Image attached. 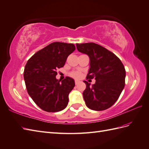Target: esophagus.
<instances>
[{"label": "esophagus", "instance_id": "obj_1", "mask_svg": "<svg viewBox=\"0 0 149 149\" xmlns=\"http://www.w3.org/2000/svg\"><path fill=\"white\" fill-rule=\"evenodd\" d=\"M79 84V81H78V80H76L75 81V84L76 85H77V84Z\"/></svg>", "mask_w": 149, "mask_h": 149}]
</instances>
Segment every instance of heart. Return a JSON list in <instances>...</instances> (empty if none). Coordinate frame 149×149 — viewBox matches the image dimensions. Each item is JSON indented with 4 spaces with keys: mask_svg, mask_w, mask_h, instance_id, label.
I'll list each match as a JSON object with an SVG mask.
<instances>
[{
    "mask_svg": "<svg viewBox=\"0 0 149 149\" xmlns=\"http://www.w3.org/2000/svg\"><path fill=\"white\" fill-rule=\"evenodd\" d=\"M70 75L71 76H72V77H73L74 78H79L81 77V74L80 72H78V71H73L72 73H71Z\"/></svg>",
    "mask_w": 149,
    "mask_h": 149,
    "instance_id": "b5f03b06",
    "label": "heart"
}]
</instances>
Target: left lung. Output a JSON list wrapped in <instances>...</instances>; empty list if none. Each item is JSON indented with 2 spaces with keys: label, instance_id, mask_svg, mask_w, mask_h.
Here are the masks:
<instances>
[{
  "label": "left lung",
  "instance_id": "left-lung-1",
  "mask_svg": "<svg viewBox=\"0 0 149 149\" xmlns=\"http://www.w3.org/2000/svg\"><path fill=\"white\" fill-rule=\"evenodd\" d=\"M76 47L90 57L86 78L96 79L91 86L84 81L86 87L83 95L86 105L93 110H107L116 102L124 88L126 73L123 63L114 53L94 42L76 44Z\"/></svg>",
  "mask_w": 149,
  "mask_h": 149
}]
</instances>
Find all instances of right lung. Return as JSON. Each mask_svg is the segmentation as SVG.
Returning a JSON list of instances; mask_svg holds the SVG:
<instances>
[{
	"label": "right lung",
	"instance_id": "1",
	"mask_svg": "<svg viewBox=\"0 0 149 149\" xmlns=\"http://www.w3.org/2000/svg\"><path fill=\"white\" fill-rule=\"evenodd\" d=\"M75 48L73 44L54 42L38 51L27 61L24 71L26 89L42 110L56 112L68 105V95L75 85L74 81L67 76L60 83L56 78V71L64 66Z\"/></svg>",
	"mask_w": 149,
	"mask_h": 149
}]
</instances>
